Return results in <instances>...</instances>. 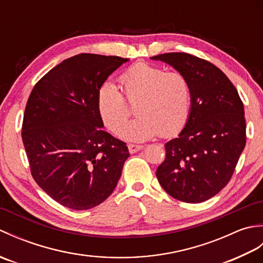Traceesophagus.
I'll list each match as a JSON object with an SVG mask.
<instances>
[{
  "instance_id": "obj_1",
  "label": "esophagus",
  "mask_w": 263,
  "mask_h": 263,
  "mask_svg": "<svg viewBox=\"0 0 263 263\" xmlns=\"http://www.w3.org/2000/svg\"><path fill=\"white\" fill-rule=\"evenodd\" d=\"M128 148V152H130L131 154H135L137 152H139V150H141L143 148V146H141V144H133V143H130L127 146Z\"/></svg>"
}]
</instances>
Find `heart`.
Listing matches in <instances>:
<instances>
[{
  "label": "heart",
  "instance_id": "1",
  "mask_svg": "<svg viewBox=\"0 0 263 263\" xmlns=\"http://www.w3.org/2000/svg\"><path fill=\"white\" fill-rule=\"evenodd\" d=\"M120 80L138 116L125 128L131 107L115 85L105 83L98 93V110L111 132H121L120 136L128 141H144L158 133L161 137L173 136L185 124L191 92L186 78L180 72H165L158 66L137 63Z\"/></svg>",
  "mask_w": 263,
  "mask_h": 263
}]
</instances>
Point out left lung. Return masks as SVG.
Returning a JSON list of instances; mask_svg holds the SVG:
<instances>
[{"instance_id": "8db88e82", "label": "left lung", "mask_w": 263, "mask_h": 263, "mask_svg": "<svg viewBox=\"0 0 263 263\" xmlns=\"http://www.w3.org/2000/svg\"><path fill=\"white\" fill-rule=\"evenodd\" d=\"M186 78L191 92L185 126L165 144L166 157L156 175L180 201L199 203L224 189L247 141L244 106L224 72L187 53L153 57Z\"/></svg>"}]
</instances>
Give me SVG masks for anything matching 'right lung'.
<instances>
[{"instance_id":"1","label":"right lung","mask_w":263,"mask_h":263,"mask_svg":"<svg viewBox=\"0 0 263 263\" xmlns=\"http://www.w3.org/2000/svg\"><path fill=\"white\" fill-rule=\"evenodd\" d=\"M127 59L79 54L39 80L27 102L22 142L33 180L64 206L87 210L107 199L127 159L126 143L103 130L98 93Z\"/></svg>"}]
</instances>
